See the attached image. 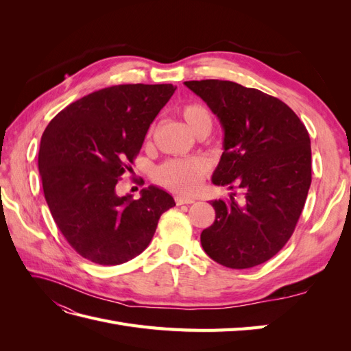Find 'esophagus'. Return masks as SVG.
<instances>
[{"instance_id": "1", "label": "esophagus", "mask_w": 351, "mask_h": 351, "mask_svg": "<svg viewBox=\"0 0 351 351\" xmlns=\"http://www.w3.org/2000/svg\"><path fill=\"white\" fill-rule=\"evenodd\" d=\"M174 200H176L177 205H189V204H193V202H195L192 197H184V196H176Z\"/></svg>"}]
</instances>
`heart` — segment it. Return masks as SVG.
Wrapping results in <instances>:
<instances>
[{
  "instance_id": "1",
  "label": "heart",
  "mask_w": 351,
  "mask_h": 351,
  "mask_svg": "<svg viewBox=\"0 0 351 351\" xmlns=\"http://www.w3.org/2000/svg\"><path fill=\"white\" fill-rule=\"evenodd\" d=\"M186 125L197 137L209 134L212 129V115L206 107L196 102H189L178 108ZM152 136V129L147 133V139ZM209 171V164L204 158L169 159L156 168L154 174L155 182L178 195H193L200 187Z\"/></svg>"
}]
</instances>
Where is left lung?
Masks as SVG:
<instances>
[{
	"mask_svg": "<svg viewBox=\"0 0 351 351\" xmlns=\"http://www.w3.org/2000/svg\"><path fill=\"white\" fill-rule=\"evenodd\" d=\"M224 129V152L212 183L230 190L212 200L214 224L200 243L210 259L232 269L275 256L294 232L312 182L311 139L299 117L278 98L228 80H190Z\"/></svg>",
	"mask_w": 351,
	"mask_h": 351,
	"instance_id": "left-lung-1",
	"label": "left lung"
}]
</instances>
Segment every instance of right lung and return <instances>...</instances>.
<instances>
[{
    "label": "right lung",
    "instance_id": "1",
    "mask_svg": "<svg viewBox=\"0 0 351 351\" xmlns=\"http://www.w3.org/2000/svg\"><path fill=\"white\" fill-rule=\"evenodd\" d=\"M174 90L173 84H117L71 102L47 125L38 159L42 189L57 227L82 258L99 265L136 258L159 217L176 206L155 186L142 189L137 200L115 190Z\"/></svg>",
    "mask_w": 351,
    "mask_h": 351
}]
</instances>
